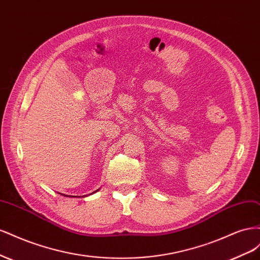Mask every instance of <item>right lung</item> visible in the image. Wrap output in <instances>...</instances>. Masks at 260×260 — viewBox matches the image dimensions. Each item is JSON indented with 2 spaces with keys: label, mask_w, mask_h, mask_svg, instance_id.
<instances>
[{
  "label": "right lung",
  "mask_w": 260,
  "mask_h": 260,
  "mask_svg": "<svg viewBox=\"0 0 260 260\" xmlns=\"http://www.w3.org/2000/svg\"><path fill=\"white\" fill-rule=\"evenodd\" d=\"M66 196H67V195H66Z\"/></svg>",
  "instance_id": "right-lung-1"
}]
</instances>
